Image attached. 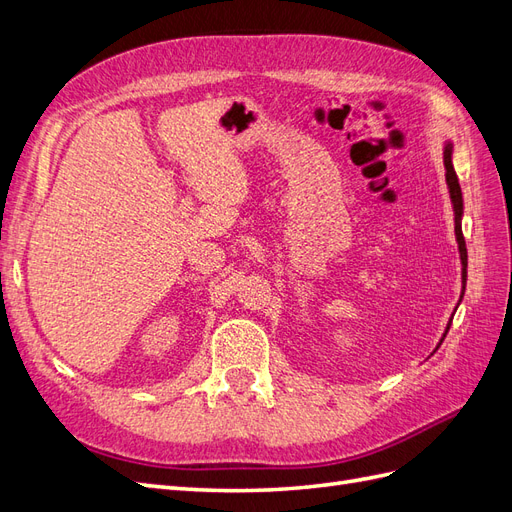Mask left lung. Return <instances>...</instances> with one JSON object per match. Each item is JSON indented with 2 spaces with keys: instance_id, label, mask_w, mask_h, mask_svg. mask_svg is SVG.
Here are the masks:
<instances>
[{
  "instance_id": "left-lung-1",
  "label": "left lung",
  "mask_w": 512,
  "mask_h": 512,
  "mask_svg": "<svg viewBox=\"0 0 512 512\" xmlns=\"http://www.w3.org/2000/svg\"><path fill=\"white\" fill-rule=\"evenodd\" d=\"M442 153H444V170H446V188H448V196H451V205H453V213H455V239H457V247H459V260H461V297H459V303L463 299V292H466V282H468V250H466V241H463V232H461V220H463V196H461V185H459V179H457V173H455V166H453V141L451 138H444V147H442ZM457 303V307H459ZM457 307L453 309V316L457 312ZM453 316L448 318L446 322V329L440 337V342L436 346V350L440 348V344L444 342V337L448 333V329H451V322H453ZM433 350V352H436ZM431 352V354H433Z\"/></svg>"
}]
</instances>
